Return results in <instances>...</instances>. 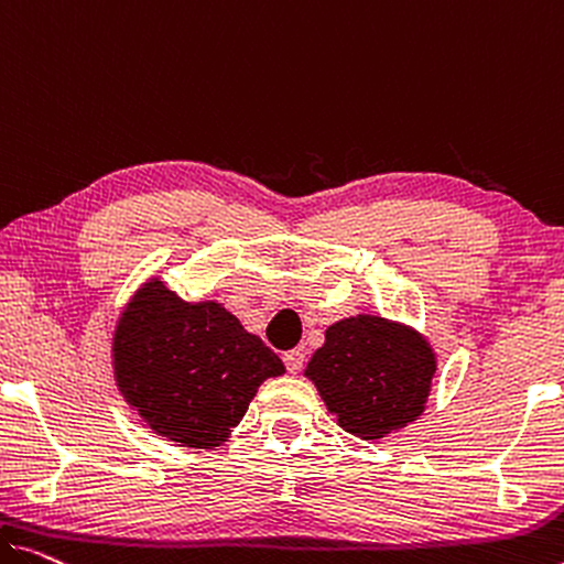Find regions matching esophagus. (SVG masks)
Here are the masks:
<instances>
[{"label":"esophagus","mask_w":564,"mask_h":564,"mask_svg":"<svg viewBox=\"0 0 564 564\" xmlns=\"http://www.w3.org/2000/svg\"><path fill=\"white\" fill-rule=\"evenodd\" d=\"M282 360H284V366H288V370L294 376V372H300L302 366H305V352H302L300 348H294V350L284 352Z\"/></svg>","instance_id":"esophagus-1"}]
</instances>
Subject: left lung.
<instances>
[{
    "label": "left lung",
    "mask_w": 564,
    "mask_h": 564,
    "mask_svg": "<svg viewBox=\"0 0 564 564\" xmlns=\"http://www.w3.org/2000/svg\"><path fill=\"white\" fill-rule=\"evenodd\" d=\"M433 372L436 352L426 337L378 315L337 319L305 368L337 426L366 441L419 419Z\"/></svg>",
    "instance_id": "1"
}]
</instances>
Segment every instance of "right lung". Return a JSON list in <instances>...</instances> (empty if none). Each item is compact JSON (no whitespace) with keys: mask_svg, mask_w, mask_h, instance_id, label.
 I'll return each instance as SVG.
<instances>
[{"mask_svg":"<svg viewBox=\"0 0 564 564\" xmlns=\"http://www.w3.org/2000/svg\"><path fill=\"white\" fill-rule=\"evenodd\" d=\"M112 372L151 431L176 446L214 448L284 366L221 302H186L153 276L118 319Z\"/></svg>","mask_w":564,"mask_h":564,"instance_id":"add662e5","label":"right lung"}]
</instances>
